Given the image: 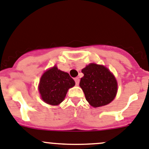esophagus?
<instances>
[{"instance_id":"esophagus-1","label":"esophagus","mask_w":149,"mask_h":149,"mask_svg":"<svg viewBox=\"0 0 149 149\" xmlns=\"http://www.w3.org/2000/svg\"><path fill=\"white\" fill-rule=\"evenodd\" d=\"M79 78H75V82H76V85H79Z\"/></svg>"}]
</instances>
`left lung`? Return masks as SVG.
Instances as JSON below:
<instances>
[{"label": "left lung", "instance_id": "1", "mask_svg": "<svg viewBox=\"0 0 149 149\" xmlns=\"http://www.w3.org/2000/svg\"><path fill=\"white\" fill-rule=\"evenodd\" d=\"M79 86L86 101L94 107L104 106L115 99L118 83L112 73L103 65L91 63L81 70Z\"/></svg>", "mask_w": 149, "mask_h": 149}]
</instances>
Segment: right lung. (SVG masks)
Listing matches in <instances>:
<instances>
[{
	"label": "right lung",
	"instance_id": "add662e5",
	"mask_svg": "<svg viewBox=\"0 0 149 149\" xmlns=\"http://www.w3.org/2000/svg\"><path fill=\"white\" fill-rule=\"evenodd\" d=\"M74 85V80L68 73L54 66L45 72L41 77L39 91L45 102L58 105L63 101L68 88Z\"/></svg>",
	"mask_w": 149,
	"mask_h": 149
}]
</instances>
